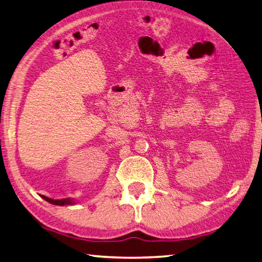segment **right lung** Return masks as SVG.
<instances>
[{
	"mask_svg": "<svg viewBox=\"0 0 262 262\" xmlns=\"http://www.w3.org/2000/svg\"><path fill=\"white\" fill-rule=\"evenodd\" d=\"M43 199L46 200V201L52 203V204H55V206H64V204H74L73 200L70 199H61V200H53V199H50L48 196H44L43 195Z\"/></svg>",
	"mask_w": 262,
	"mask_h": 262,
	"instance_id": "add662e5",
	"label": "right lung"
}]
</instances>
